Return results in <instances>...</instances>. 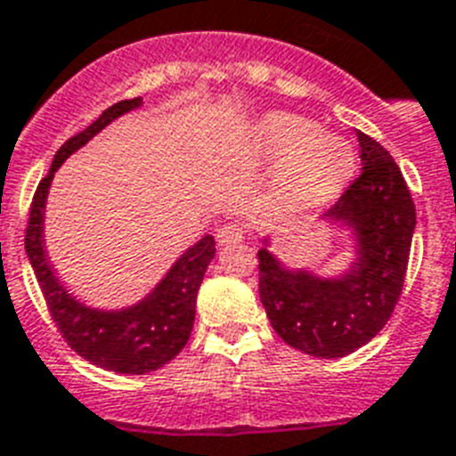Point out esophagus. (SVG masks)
<instances>
[{
    "label": "esophagus",
    "mask_w": 456,
    "mask_h": 456,
    "mask_svg": "<svg viewBox=\"0 0 456 456\" xmlns=\"http://www.w3.org/2000/svg\"><path fill=\"white\" fill-rule=\"evenodd\" d=\"M244 240V225L240 224H224L216 231V242L221 244V247H231V244L235 242H242Z\"/></svg>",
    "instance_id": "1"
}]
</instances>
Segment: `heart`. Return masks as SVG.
Returning a JSON list of instances; mask_svg holds the SVG:
<instances>
[{
    "instance_id": "b5f03b06",
    "label": "heart",
    "mask_w": 456,
    "mask_h": 456,
    "mask_svg": "<svg viewBox=\"0 0 456 456\" xmlns=\"http://www.w3.org/2000/svg\"><path fill=\"white\" fill-rule=\"evenodd\" d=\"M270 158L287 160L281 172V195L293 202H319L347 182L354 153L347 142L319 134V127L298 116L274 114L258 130Z\"/></svg>"
}]
</instances>
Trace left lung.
<instances>
[{
    "label": "left lung",
    "instance_id": "1",
    "mask_svg": "<svg viewBox=\"0 0 456 456\" xmlns=\"http://www.w3.org/2000/svg\"><path fill=\"white\" fill-rule=\"evenodd\" d=\"M361 175L326 216L354 228L359 258L340 280L293 273L265 247L258 251V293L274 333L305 354L340 359L378 336L403 291L415 202L385 146L356 133Z\"/></svg>",
    "mask_w": 456,
    "mask_h": 456
}]
</instances>
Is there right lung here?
Returning a JSON list of instances; mask_svg holds the SVG:
<instances>
[{
    "instance_id": "right-lung-1",
    "label": "right lung",
    "mask_w": 456,
    "mask_h": 456,
    "mask_svg": "<svg viewBox=\"0 0 456 456\" xmlns=\"http://www.w3.org/2000/svg\"><path fill=\"white\" fill-rule=\"evenodd\" d=\"M139 104H142L139 97L116 102L114 107L102 111L100 118L93 120L86 130L60 146L48 175L34 191L28 228H25V251L60 336L65 338L67 345L78 356L120 375H144L158 370L182 352L193 330L198 289L207 265L216 254L214 237L205 235L195 247H191L172 265L167 277L153 289V293H149L139 305L120 312H97L77 303L55 280L44 251V205L55 169L90 137H95L102 127Z\"/></svg>"
}]
</instances>
